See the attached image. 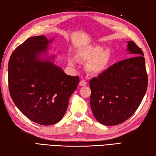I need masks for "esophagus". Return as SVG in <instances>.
Here are the masks:
<instances>
[{"label":"esophagus","instance_id":"34e87169","mask_svg":"<svg viewBox=\"0 0 156 156\" xmlns=\"http://www.w3.org/2000/svg\"><path fill=\"white\" fill-rule=\"evenodd\" d=\"M79 84H80V86H85V85H87V81L84 80V79H81Z\"/></svg>","mask_w":156,"mask_h":156}]
</instances>
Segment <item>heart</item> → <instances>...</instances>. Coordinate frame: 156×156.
<instances>
[{
    "instance_id": "1",
    "label": "heart",
    "mask_w": 156,
    "mask_h": 156,
    "mask_svg": "<svg viewBox=\"0 0 156 156\" xmlns=\"http://www.w3.org/2000/svg\"><path fill=\"white\" fill-rule=\"evenodd\" d=\"M79 58L83 61H90L88 65L89 70L92 73H100L107 67L111 58V52L100 46H96L80 53L78 55ZM69 64L73 66L74 60L70 59Z\"/></svg>"
}]
</instances>
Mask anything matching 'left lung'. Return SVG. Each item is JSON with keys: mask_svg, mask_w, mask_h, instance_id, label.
Here are the masks:
<instances>
[{"mask_svg": "<svg viewBox=\"0 0 156 156\" xmlns=\"http://www.w3.org/2000/svg\"><path fill=\"white\" fill-rule=\"evenodd\" d=\"M127 43L132 57L115 63L89 82L92 112L104 125H120L129 119L147 89L143 51L133 41Z\"/></svg>", "mask_w": 156, "mask_h": 156, "instance_id": "left-lung-1", "label": "left lung"}]
</instances>
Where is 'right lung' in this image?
<instances>
[{"label": "right lung", "instance_id": "add662e5", "mask_svg": "<svg viewBox=\"0 0 156 156\" xmlns=\"http://www.w3.org/2000/svg\"><path fill=\"white\" fill-rule=\"evenodd\" d=\"M50 42L44 36L27 38L12 52L8 64L12 100L26 117L41 125L62 119L79 83L78 76L65 74L51 62L39 59Z\"/></svg>", "mask_w": 156, "mask_h": 156}]
</instances>
